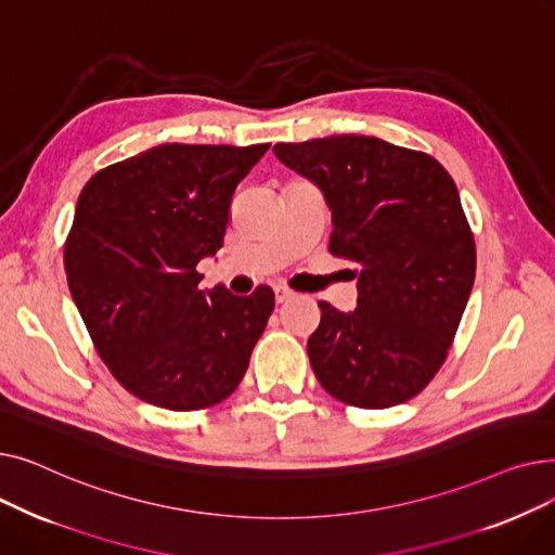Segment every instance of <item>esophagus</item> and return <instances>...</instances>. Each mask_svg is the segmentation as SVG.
<instances>
[{
	"mask_svg": "<svg viewBox=\"0 0 555 555\" xmlns=\"http://www.w3.org/2000/svg\"><path fill=\"white\" fill-rule=\"evenodd\" d=\"M274 297H276V304H285V301H289V299H295L297 293H293V289H289V287L276 285V287H274Z\"/></svg>",
	"mask_w": 555,
	"mask_h": 555,
	"instance_id": "esophagus-1",
	"label": "esophagus"
}]
</instances>
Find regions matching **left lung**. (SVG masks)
I'll list each match as a JSON object with an SVG mask.
<instances>
[{"label":"left lung","instance_id":"obj_1","mask_svg":"<svg viewBox=\"0 0 555 555\" xmlns=\"http://www.w3.org/2000/svg\"><path fill=\"white\" fill-rule=\"evenodd\" d=\"M322 189L331 254L358 266V308L319 301L312 371L333 398L385 410L421 393L448 358L475 283L477 251L450 172L421 151L364 134L276 143Z\"/></svg>","mask_w":555,"mask_h":555}]
</instances>
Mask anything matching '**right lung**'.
Returning a JSON list of instances; mask_svg holds the SVG:
<instances>
[{
  "instance_id": "1",
  "label": "right lung",
  "mask_w": 555,
  "mask_h": 555,
  "mask_svg": "<svg viewBox=\"0 0 555 555\" xmlns=\"http://www.w3.org/2000/svg\"><path fill=\"white\" fill-rule=\"evenodd\" d=\"M270 143H162L85 184L65 243L69 293L96 353L132 396L195 412L236 391L274 293L199 289L231 195Z\"/></svg>"
}]
</instances>
